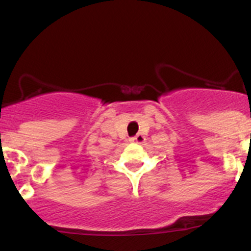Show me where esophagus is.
Instances as JSON below:
<instances>
[{"label": "esophagus", "mask_w": 251, "mask_h": 251, "mask_svg": "<svg viewBox=\"0 0 251 251\" xmlns=\"http://www.w3.org/2000/svg\"><path fill=\"white\" fill-rule=\"evenodd\" d=\"M131 141L132 142H136V143H143L144 141H146V137H144L143 135H142V133H137V135L135 136V137H132L131 138Z\"/></svg>", "instance_id": "esophagus-1"}]
</instances>
